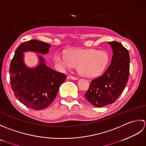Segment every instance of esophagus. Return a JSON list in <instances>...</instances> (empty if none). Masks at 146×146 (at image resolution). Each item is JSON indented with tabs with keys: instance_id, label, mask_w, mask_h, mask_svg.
<instances>
[{
	"instance_id": "34e87169",
	"label": "esophagus",
	"mask_w": 146,
	"mask_h": 146,
	"mask_svg": "<svg viewBox=\"0 0 146 146\" xmlns=\"http://www.w3.org/2000/svg\"><path fill=\"white\" fill-rule=\"evenodd\" d=\"M69 79H72V80H77V77H74V76H69Z\"/></svg>"
}]
</instances>
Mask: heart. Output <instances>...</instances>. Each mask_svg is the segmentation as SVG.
<instances>
[{"mask_svg": "<svg viewBox=\"0 0 146 146\" xmlns=\"http://www.w3.org/2000/svg\"><path fill=\"white\" fill-rule=\"evenodd\" d=\"M55 62L63 69L77 67L81 75L94 77L100 75L105 69L109 60L108 53L105 50L94 49L72 50L64 53L55 55Z\"/></svg>", "mask_w": 146, "mask_h": 146, "instance_id": "b5f03b06", "label": "heart"}]
</instances>
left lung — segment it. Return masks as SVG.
<instances>
[{"instance_id": "8db88e82", "label": "left lung", "mask_w": 146, "mask_h": 146, "mask_svg": "<svg viewBox=\"0 0 146 146\" xmlns=\"http://www.w3.org/2000/svg\"><path fill=\"white\" fill-rule=\"evenodd\" d=\"M108 43L113 49L110 64L102 76L92 80L84 94L86 99L97 107L114 103L122 93L129 76L128 50L117 41H110Z\"/></svg>"}]
</instances>
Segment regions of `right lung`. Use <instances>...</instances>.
<instances>
[{"label":"right lung","instance_id":"1","mask_svg":"<svg viewBox=\"0 0 146 146\" xmlns=\"http://www.w3.org/2000/svg\"><path fill=\"white\" fill-rule=\"evenodd\" d=\"M50 46L48 43L36 40L23 42L17 47L11 62L10 83L15 96L23 105L35 110L46 108L53 102L66 76L47 67L44 58L40 55L38 66L27 67L23 61V52L46 54Z\"/></svg>","mask_w":146,"mask_h":146}]
</instances>
